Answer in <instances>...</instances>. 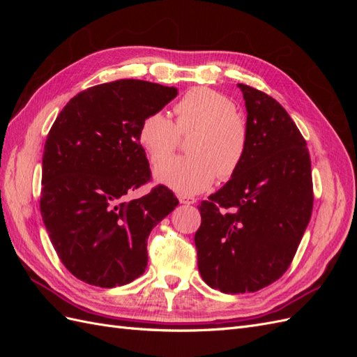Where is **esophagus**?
<instances>
[{"mask_svg":"<svg viewBox=\"0 0 357 357\" xmlns=\"http://www.w3.org/2000/svg\"><path fill=\"white\" fill-rule=\"evenodd\" d=\"M178 201H180L181 204H186V205H192V204L197 202L195 198L189 197V195H180V197H178Z\"/></svg>","mask_w":357,"mask_h":357,"instance_id":"1","label":"esophagus"}]
</instances>
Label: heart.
<instances>
[{
  "mask_svg": "<svg viewBox=\"0 0 357 357\" xmlns=\"http://www.w3.org/2000/svg\"><path fill=\"white\" fill-rule=\"evenodd\" d=\"M176 121L162 113L149 114L139 125L138 142L152 165L167 160L179 137L192 132L188 157L170 161L156 169V178L180 193L208 189L215 177L231 180L248 152L250 132L235 102L210 88H193L174 105Z\"/></svg>",
  "mask_w": 357,
  "mask_h": 357,
  "instance_id": "obj_1",
  "label": "heart"
}]
</instances>
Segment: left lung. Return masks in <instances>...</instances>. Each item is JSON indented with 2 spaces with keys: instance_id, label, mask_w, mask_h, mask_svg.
Segmentation results:
<instances>
[{
  "instance_id": "8db88e82",
  "label": "left lung",
  "mask_w": 357,
  "mask_h": 357,
  "mask_svg": "<svg viewBox=\"0 0 357 357\" xmlns=\"http://www.w3.org/2000/svg\"><path fill=\"white\" fill-rule=\"evenodd\" d=\"M248 152L238 172L199 205L198 269L223 294L261 290L294 261L311 218V160L304 137L273 96L240 83Z\"/></svg>"
}]
</instances>
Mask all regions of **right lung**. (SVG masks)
I'll use <instances>...</instances> for the list:
<instances>
[{"instance_id":"right-lung-1","label":"right lung","mask_w":357,"mask_h":357,"mask_svg":"<svg viewBox=\"0 0 357 357\" xmlns=\"http://www.w3.org/2000/svg\"><path fill=\"white\" fill-rule=\"evenodd\" d=\"M176 96V88L144 80L96 84L50 128L40 211L61 262L84 283L110 289L142 275L150 231L177 207L164 185L129 199L152 180L139 125Z\"/></svg>"}]
</instances>
